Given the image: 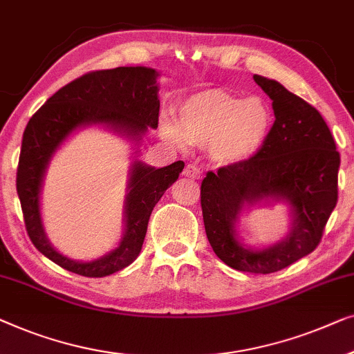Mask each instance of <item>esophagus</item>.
<instances>
[{
    "instance_id": "obj_1",
    "label": "esophagus",
    "mask_w": 354,
    "mask_h": 354,
    "mask_svg": "<svg viewBox=\"0 0 354 354\" xmlns=\"http://www.w3.org/2000/svg\"><path fill=\"white\" fill-rule=\"evenodd\" d=\"M201 168H198L197 165H186V168H184L183 175L187 176V178H194V179H198L201 178Z\"/></svg>"
}]
</instances>
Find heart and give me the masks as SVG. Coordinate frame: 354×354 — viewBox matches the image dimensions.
<instances>
[{"mask_svg": "<svg viewBox=\"0 0 354 354\" xmlns=\"http://www.w3.org/2000/svg\"><path fill=\"white\" fill-rule=\"evenodd\" d=\"M176 120L162 118V136L173 144L207 146L208 156L218 165H242L265 146L272 128V111L266 99L223 89L192 94L178 106Z\"/></svg>", "mask_w": 354, "mask_h": 354, "instance_id": "1", "label": "heart"}]
</instances>
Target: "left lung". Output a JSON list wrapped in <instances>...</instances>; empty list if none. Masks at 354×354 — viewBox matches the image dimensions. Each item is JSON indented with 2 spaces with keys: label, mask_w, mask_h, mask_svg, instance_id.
<instances>
[{
  "label": "left lung",
  "mask_w": 354,
  "mask_h": 354,
  "mask_svg": "<svg viewBox=\"0 0 354 354\" xmlns=\"http://www.w3.org/2000/svg\"><path fill=\"white\" fill-rule=\"evenodd\" d=\"M272 101L274 125L252 160L208 171L201 203L208 242L223 263L237 271L270 274L310 255L337 205L340 153L319 112L276 80L253 75ZM283 201L291 225L271 246H245L236 231L253 205Z\"/></svg>",
  "instance_id": "1"
}]
</instances>
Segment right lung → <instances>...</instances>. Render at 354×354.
I'll return each instance as SVG.
<instances>
[{
	"label": "right lung",
	"mask_w": 354,
	"mask_h": 354,
	"mask_svg": "<svg viewBox=\"0 0 354 354\" xmlns=\"http://www.w3.org/2000/svg\"><path fill=\"white\" fill-rule=\"evenodd\" d=\"M158 77L156 68L141 66L86 73L53 94L27 123L17 167V196L30 241L64 270L84 277H106L131 265L141 253L153 207L183 171L181 160L163 168L138 160L142 138L149 128L158 127ZM88 126L127 137L133 144V160L121 242L96 261L78 262L59 254L48 242L39 198L52 157L73 132Z\"/></svg>",
	"instance_id": "add662e5"
}]
</instances>
